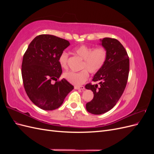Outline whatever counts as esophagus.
<instances>
[{"label":"esophagus","mask_w":154,"mask_h":154,"mask_svg":"<svg viewBox=\"0 0 154 154\" xmlns=\"http://www.w3.org/2000/svg\"><path fill=\"white\" fill-rule=\"evenodd\" d=\"M74 88L76 90H83V89H85V87L84 86H75L74 87Z\"/></svg>","instance_id":"obj_1"}]
</instances>
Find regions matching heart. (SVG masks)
Returning a JSON list of instances; mask_svg holds the SVG:
<instances>
[{"mask_svg": "<svg viewBox=\"0 0 154 154\" xmlns=\"http://www.w3.org/2000/svg\"><path fill=\"white\" fill-rule=\"evenodd\" d=\"M74 51L83 59L82 70L80 72L67 71L63 73V78L73 85H80L85 83L89 77V73L96 74L103 68L105 64L108 53L103 47L94 48L87 45H79L74 48ZM69 54L66 51H62L58 57V62L62 68L67 67Z\"/></svg>", "mask_w": 154, "mask_h": 154, "instance_id": "1", "label": "heart"}]
</instances>
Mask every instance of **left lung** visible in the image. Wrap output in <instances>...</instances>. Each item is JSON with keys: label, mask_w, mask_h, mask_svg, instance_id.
Wrapping results in <instances>:
<instances>
[{"label": "left lung", "mask_w": 154, "mask_h": 154, "mask_svg": "<svg viewBox=\"0 0 154 154\" xmlns=\"http://www.w3.org/2000/svg\"><path fill=\"white\" fill-rule=\"evenodd\" d=\"M101 42L108 57L103 68L92 79L93 82H98L99 85H85L94 93L93 99L86 104V109L96 115L106 112L117 103L127 85L130 66L127 51L118 40L104 38Z\"/></svg>", "instance_id": "8db88e82"}]
</instances>
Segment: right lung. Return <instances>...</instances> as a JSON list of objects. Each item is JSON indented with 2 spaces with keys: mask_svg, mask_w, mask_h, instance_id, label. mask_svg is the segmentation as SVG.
Here are the masks:
<instances>
[{
  "mask_svg": "<svg viewBox=\"0 0 154 154\" xmlns=\"http://www.w3.org/2000/svg\"><path fill=\"white\" fill-rule=\"evenodd\" d=\"M69 42L51 35L36 36L23 57L22 76L27 95L41 109L53 110L62 105L74 86L66 79L57 81L62 73L58 57Z\"/></svg>",
  "mask_w": 154,
  "mask_h": 154,
  "instance_id": "add662e5",
  "label": "right lung"
}]
</instances>
